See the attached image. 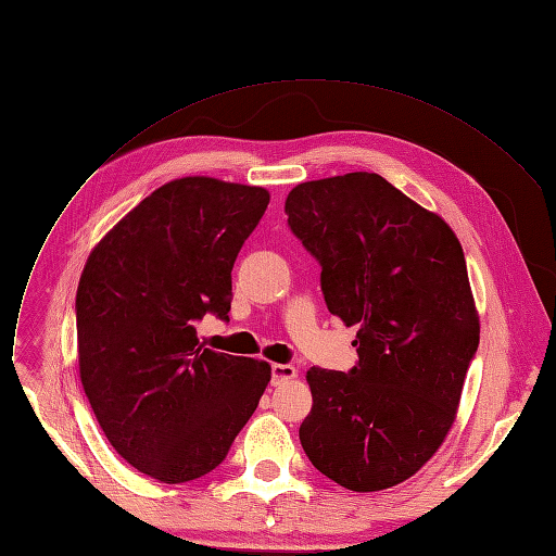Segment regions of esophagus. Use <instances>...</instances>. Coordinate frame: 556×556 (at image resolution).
Returning a JSON list of instances; mask_svg holds the SVG:
<instances>
[{
  "label": "esophagus",
  "instance_id": "obj_1",
  "mask_svg": "<svg viewBox=\"0 0 556 556\" xmlns=\"http://www.w3.org/2000/svg\"><path fill=\"white\" fill-rule=\"evenodd\" d=\"M296 377H299V370L293 368V366H289V364H274L271 366V383L274 386H280V383L291 381V379H296Z\"/></svg>",
  "mask_w": 556,
  "mask_h": 556
}]
</instances>
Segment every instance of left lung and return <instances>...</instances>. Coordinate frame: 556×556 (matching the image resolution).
<instances>
[{
  "mask_svg": "<svg viewBox=\"0 0 556 556\" xmlns=\"http://www.w3.org/2000/svg\"><path fill=\"white\" fill-rule=\"evenodd\" d=\"M285 213L323 269L325 305L358 325L350 372L307 370L314 404L301 444L352 492L395 486L444 442L478 350L463 247L440 215L375 173L299 184Z\"/></svg>",
  "mask_w": 556,
  "mask_h": 556,
  "instance_id": "8db88e82",
  "label": "left lung"
}]
</instances>
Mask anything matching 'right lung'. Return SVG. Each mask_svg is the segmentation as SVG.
Instances as JSON below:
<instances>
[{
    "label": "right lung",
    "mask_w": 556,
    "mask_h": 556,
    "mask_svg": "<svg viewBox=\"0 0 556 556\" xmlns=\"http://www.w3.org/2000/svg\"><path fill=\"white\" fill-rule=\"evenodd\" d=\"M269 190L213 177L163 184L93 247L76 293L85 395L110 444L177 484L213 471L271 379L208 350L194 325L228 320L231 271Z\"/></svg>",
    "instance_id": "1"
}]
</instances>
